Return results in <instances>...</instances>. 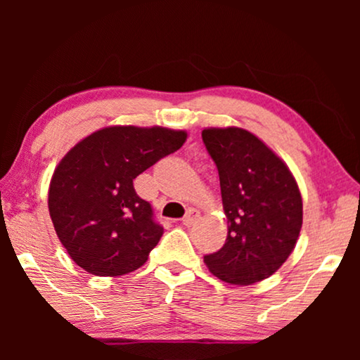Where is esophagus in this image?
Returning a JSON list of instances; mask_svg holds the SVG:
<instances>
[{
	"instance_id": "esophagus-1",
	"label": "esophagus",
	"mask_w": 360,
	"mask_h": 360,
	"mask_svg": "<svg viewBox=\"0 0 360 360\" xmlns=\"http://www.w3.org/2000/svg\"><path fill=\"white\" fill-rule=\"evenodd\" d=\"M200 218V213L196 210H190L188 213L185 214V218L181 219V223H184V226H186V228H190V226L195 224V221Z\"/></svg>"
}]
</instances>
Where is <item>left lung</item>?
I'll use <instances>...</instances> for the list:
<instances>
[{
	"label": "left lung",
	"mask_w": 360,
	"mask_h": 360,
	"mask_svg": "<svg viewBox=\"0 0 360 360\" xmlns=\"http://www.w3.org/2000/svg\"><path fill=\"white\" fill-rule=\"evenodd\" d=\"M219 174L228 238L205 255L211 274L236 285L269 278L288 259L303 224L298 185L285 162L240 127L201 132Z\"/></svg>",
	"instance_id": "8db88e82"
}]
</instances>
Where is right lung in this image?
<instances>
[{
  "label": "right lung",
  "mask_w": 360,
  "mask_h": 360,
  "mask_svg": "<svg viewBox=\"0 0 360 360\" xmlns=\"http://www.w3.org/2000/svg\"><path fill=\"white\" fill-rule=\"evenodd\" d=\"M185 141V131L111 126L67 152L49 186V213L73 262L98 277L146 264L164 228L132 180Z\"/></svg>",
  "instance_id": "obj_1"
}]
</instances>
